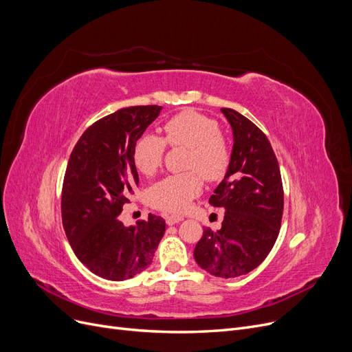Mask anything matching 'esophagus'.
Here are the masks:
<instances>
[{
    "mask_svg": "<svg viewBox=\"0 0 352 352\" xmlns=\"http://www.w3.org/2000/svg\"><path fill=\"white\" fill-rule=\"evenodd\" d=\"M183 221V216H179V214H169L166 216V223L167 225H176L179 222Z\"/></svg>",
    "mask_w": 352,
    "mask_h": 352,
    "instance_id": "esophagus-1",
    "label": "esophagus"
}]
</instances>
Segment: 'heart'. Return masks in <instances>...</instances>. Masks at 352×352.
Here are the masks:
<instances>
[{
  "label": "heart",
  "instance_id": "obj_1",
  "mask_svg": "<svg viewBox=\"0 0 352 352\" xmlns=\"http://www.w3.org/2000/svg\"><path fill=\"white\" fill-rule=\"evenodd\" d=\"M163 139L144 133L133 147V162L138 170L146 176L153 175L163 162L166 145L186 147L185 169L182 175L167 176L150 188L148 202L157 209L173 213L185 212L195 197L202 192V177L209 182L219 180L228 170L230 146L219 124L210 117L183 110L170 117L163 126Z\"/></svg>",
  "mask_w": 352,
  "mask_h": 352
}]
</instances>
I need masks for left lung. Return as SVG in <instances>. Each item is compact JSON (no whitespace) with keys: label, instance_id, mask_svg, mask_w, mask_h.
<instances>
[{"label":"left lung","instance_id":"left-lung-1","mask_svg":"<svg viewBox=\"0 0 352 352\" xmlns=\"http://www.w3.org/2000/svg\"><path fill=\"white\" fill-rule=\"evenodd\" d=\"M232 126L233 148L228 172L209 199L223 208L222 228H206L196 243L197 265L219 278L254 271L271 252L279 235L283 188L279 164L265 133L245 116L222 109Z\"/></svg>","mask_w":352,"mask_h":352}]
</instances>
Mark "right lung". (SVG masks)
<instances>
[{
    "instance_id": "right-lung-1",
    "label": "right lung",
    "mask_w": 352,
    "mask_h": 352,
    "mask_svg": "<svg viewBox=\"0 0 352 352\" xmlns=\"http://www.w3.org/2000/svg\"><path fill=\"white\" fill-rule=\"evenodd\" d=\"M160 106H133L93 123L74 146L63 182V228L78 261L97 276L124 280L152 263L166 223L150 213L136 226L120 221L139 185L133 147Z\"/></svg>"
}]
</instances>
